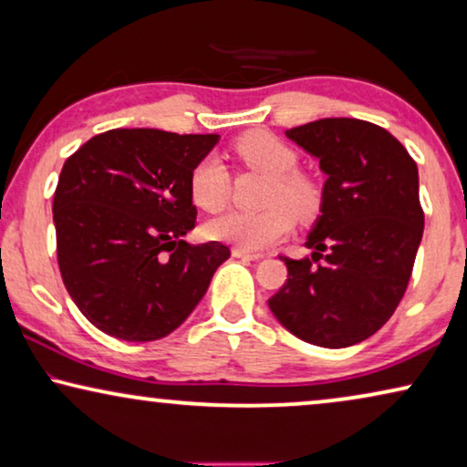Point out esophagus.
Segmentation results:
<instances>
[{
	"instance_id": "34e87169",
	"label": "esophagus",
	"mask_w": 467,
	"mask_h": 467,
	"mask_svg": "<svg viewBox=\"0 0 467 467\" xmlns=\"http://www.w3.org/2000/svg\"><path fill=\"white\" fill-rule=\"evenodd\" d=\"M232 254H234V257L246 259V261H259V259H264V254H261V253H248V251H244V248H234Z\"/></svg>"
}]
</instances>
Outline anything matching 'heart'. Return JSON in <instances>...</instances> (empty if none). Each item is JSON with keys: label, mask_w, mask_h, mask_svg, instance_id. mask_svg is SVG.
Masks as SVG:
<instances>
[{"label": "heart", "mask_w": 467, "mask_h": 467, "mask_svg": "<svg viewBox=\"0 0 467 467\" xmlns=\"http://www.w3.org/2000/svg\"><path fill=\"white\" fill-rule=\"evenodd\" d=\"M235 152L248 168L270 176L261 213H232L208 221L203 232L210 240L225 242L248 253H259L276 244L293 229V213L308 219L318 210V189L310 178L296 171L297 152L267 131H248L235 142ZM229 170L221 157L206 155L193 165L189 193L195 206L219 213L229 200Z\"/></svg>", "instance_id": "b5f03b06"}]
</instances>
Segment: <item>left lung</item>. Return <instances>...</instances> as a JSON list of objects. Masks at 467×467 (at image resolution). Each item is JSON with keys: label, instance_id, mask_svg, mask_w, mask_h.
<instances>
[{"label": "left lung", "instance_id": "1", "mask_svg": "<svg viewBox=\"0 0 467 467\" xmlns=\"http://www.w3.org/2000/svg\"><path fill=\"white\" fill-rule=\"evenodd\" d=\"M327 181L306 246L283 259L289 278L267 306L299 340L347 348L374 336L404 297L425 216L419 170L398 138L359 119H318L286 130Z\"/></svg>", "mask_w": 467, "mask_h": 467}]
</instances>
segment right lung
<instances>
[{"label": "right lung", "mask_w": 467, "mask_h": 467, "mask_svg": "<svg viewBox=\"0 0 467 467\" xmlns=\"http://www.w3.org/2000/svg\"><path fill=\"white\" fill-rule=\"evenodd\" d=\"M216 133L110 130L63 163L53 221L63 285L104 334L152 342L181 327L229 259L221 242L191 246L193 165Z\"/></svg>", "instance_id": "obj_1"}]
</instances>
